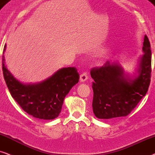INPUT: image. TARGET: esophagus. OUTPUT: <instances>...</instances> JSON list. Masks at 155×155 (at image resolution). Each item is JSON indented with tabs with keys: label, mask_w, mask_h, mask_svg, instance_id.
I'll return each mask as SVG.
<instances>
[{
	"label": "esophagus",
	"mask_w": 155,
	"mask_h": 155,
	"mask_svg": "<svg viewBox=\"0 0 155 155\" xmlns=\"http://www.w3.org/2000/svg\"><path fill=\"white\" fill-rule=\"evenodd\" d=\"M88 76L87 73H86V72H84V73H82L81 74V76H80V81L81 82L85 81L88 79Z\"/></svg>",
	"instance_id": "esophagus-1"
}]
</instances>
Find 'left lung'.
Wrapping results in <instances>:
<instances>
[{"mask_svg":"<svg viewBox=\"0 0 155 155\" xmlns=\"http://www.w3.org/2000/svg\"><path fill=\"white\" fill-rule=\"evenodd\" d=\"M140 59L139 74L134 80L125 77L122 68L109 61L101 67L91 70L94 79L92 107L100 119L127 116L147 94L151 79L152 53L150 42L145 35Z\"/></svg>","mask_w":155,"mask_h":155,"instance_id":"left-lung-1","label":"left lung"}]
</instances>
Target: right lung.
I'll return each instance as SVG.
<instances>
[{"mask_svg":"<svg viewBox=\"0 0 155 155\" xmlns=\"http://www.w3.org/2000/svg\"><path fill=\"white\" fill-rule=\"evenodd\" d=\"M5 47V45L3 51ZM2 67L4 79L12 97L22 110L39 119L52 120L58 117L64 97L79 79L76 67H67L59 69L42 83L25 85L8 71L4 55Z\"/></svg>","mask_w":155,"mask_h":155,"instance_id":"obj_1","label":"right lung"}]
</instances>
